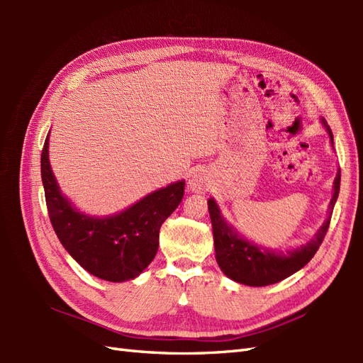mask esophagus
I'll return each mask as SVG.
<instances>
[{
    "instance_id": "esophagus-1",
    "label": "esophagus",
    "mask_w": 363,
    "mask_h": 363,
    "mask_svg": "<svg viewBox=\"0 0 363 363\" xmlns=\"http://www.w3.org/2000/svg\"><path fill=\"white\" fill-rule=\"evenodd\" d=\"M189 187L191 191H195V194H203V191L206 190L204 179L199 174H194L189 179Z\"/></svg>"
}]
</instances>
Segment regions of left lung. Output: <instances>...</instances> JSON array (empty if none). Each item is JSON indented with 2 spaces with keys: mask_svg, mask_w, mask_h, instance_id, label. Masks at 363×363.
<instances>
[{
  "mask_svg": "<svg viewBox=\"0 0 363 363\" xmlns=\"http://www.w3.org/2000/svg\"><path fill=\"white\" fill-rule=\"evenodd\" d=\"M321 123L326 128L330 143L334 146L333 130L328 126L325 118L321 120ZM338 191H340V169H338L334 181V195L333 199H330L326 221L323 223V226L318 229V233L315 234L311 242L287 252H276L273 250L262 248L259 245L245 240L221 217L217 203L213 199H209L207 206H209L213 230L215 257H217L221 272L229 279L251 285V287H264V285L276 284L291 276L293 273L299 272L306 264H309L315 252L318 251L320 245L325 240V235L329 229L330 215H333L338 198Z\"/></svg>",
  "mask_w": 363,
  "mask_h": 363,
  "instance_id": "obj_1",
  "label": "left lung"
}]
</instances>
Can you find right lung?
<instances>
[{"mask_svg": "<svg viewBox=\"0 0 363 363\" xmlns=\"http://www.w3.org/2000/svg\"><path fill=\"white\" fill-rule=\"evenodd\" d=\"M48 140L42 150V182L50 220L68 254L99 279H134L148 267L159 248V230L182 201L186 181H177L146 195L126 211L109 217L79 212L60 194L48 157Z\"/></svg>", "mask_w": 363, "mask_h": 363, "instance_id": "1", "label": "right lung"}]
</instances>
